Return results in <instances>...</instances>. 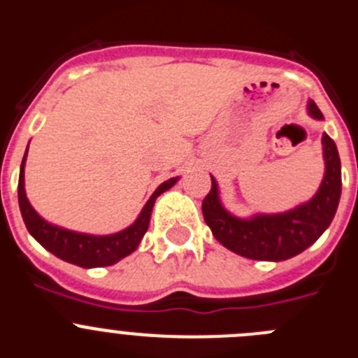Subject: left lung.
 Segmentation results:
<instances>
[{
  "mask_svg": "<svg viewBox=\"0 0 358 358\" xmlns=\"http://www.w3.org/2000/svg\"><path fill=\"white\" fill-rule=\"evenodd\" d=\"M308 113L322 120V113L312 100ZM327 173L315 197L287 213L256 215L242 220L227 213L218 201L217 181L211 177L210 194L202 201V215L215 238L240 256L262 262L289 260L310 248L334 220L341 199V159L334 140L322 134Z\"/></svg>",
  "mask_w": 358,
  "mask_h": 358,
  "instance_id": "obj_1",
  "label": "left lung"
}]
</instances>
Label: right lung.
Segmentation results:
<instances>
[{
	"label": "right lung",
	"instance_id": "obj_1",
	"mask_svg": "<svg viewBox=\"0 0 358 358\" xmlns=\"http://www.w3.org/2000/svg\"><path fill=\"white\" fill-rule=\"evenodd\" d=\"M24 159H27V154H24L23 157V163H21V172H19L17 197L19 210H21V215H23L24 226H27L28 233H30L44 249H48L52 255H55L57 258H61V260L85 268L113 265L116 264V262L122 260V258H125L127 255H131V252H134L148 229V222H150V213L152 208H154V202H156V199L159 197L163 192L172 188L177 181V177H172L169 181H164L163 185L152 194V197L148 199L145 208L141 210L138 220H136L131 227L120 231L116 235L91 236L52 226V224L43 220V218L36 213V210H34V208L30 206V202H28L27 194H24Z\"/></svg>",
	"mask_w": 358,
	"mask_h": 358
}]
</instances>
